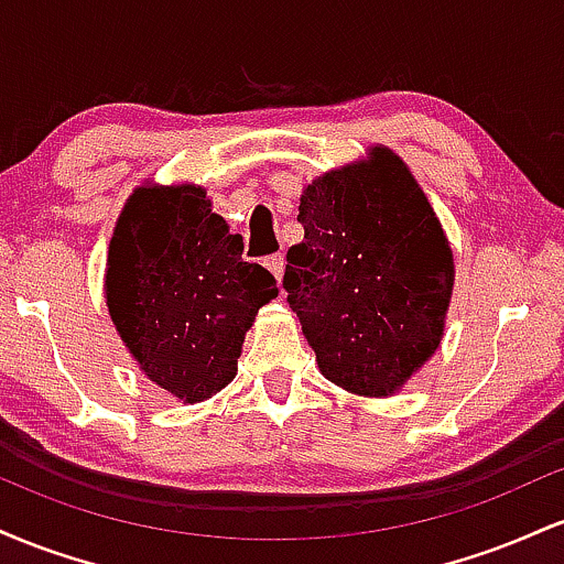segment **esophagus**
<instances>
[{
    "label": "esophagus",
    "mask_w": 564,
    "mask_h": 564,
    "mask_svg": "<svg viewBox=\"0 0 564 564\" xmlns=\"http://www.w3.org/2000/svg\"><path fill=\"white\" fill-rule=\"evenodd\" d=\"M264 264H268V270H270V273L275 275V281L281 283V281H283V268H286V262H283V257H281V254H273V257H268V260H264Z\"/></svg>",
    "instance_id": "esophagus-1"
}]
</instances>
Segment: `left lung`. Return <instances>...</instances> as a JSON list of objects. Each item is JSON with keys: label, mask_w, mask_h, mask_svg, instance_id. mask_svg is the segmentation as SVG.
I'll list each match as a JSON object with an SVG mask.
<instances>
[{"label": "left lung", "mask_w": 564, "mask_h": 564, "mask_svg": "<svg viewBox=\"0 0 564 564\" xmlns=\"http://www.w3.org/2000/svg\"><path fill=\"white\" fill-rule=\"evenodd\" d=\"M304 241L283 289L321 373L347 392H398L440 347L453 251L430 200L390 148L304 187Z\"/></svg>", "instance_id": "obj_1"}]
</instances>
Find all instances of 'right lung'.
Instances as JSON below:
<instances>
[{"mask_svg": "<svg viewBox=\"0 0 564 564\" xmlns=\"http://www.w3.org/2000/svg\"><path fill=\"white\" fill-rule=\"evenodd\" d=\"M241 251L198 185H142L116 223L108 313L140 371L183 403L236 379L246 332L278 296L275 278Z\"/></svg>", "mask_w": 564, "mask_h": 564, "instance_id": "add662e5", "label": "right lung"}]
</instances>
